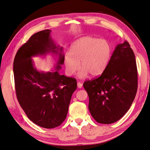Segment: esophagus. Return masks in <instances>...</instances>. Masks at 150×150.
<instances>
[{
    "label": "esophagus",
    "instance_id": "1",
    "mask_svg": "<svg viewBox=\"0 0 150 150\" xmlns=\"http://www.w3.org/2000/svg\"><path fill=\"white\" fill-rule=\"evenodd\" d=\"M77 85H78V87L79 88H81L82 87V86H83V85H82V83H80V82H78Z\"/></svg>",
    "mask_w": 150,
    "mask_h": 150
}]
</instances>
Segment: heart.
<instances>
[{
  "mask_svg": "<svg viewBox=\"0 0 150 150\" xmlns=\"http://www.w3.org/2000/svg\"><path fill=\"white\" fill-rule=\"evenodd\" d=\"M111 55V47L108 41L94 37H84L72 45L71 53L65 54L66 71L69 75H72L81 65L79 78H84L88 74L99 76L108 67Z\"/></svg>",
  "mask_w": 150,
  "mask_h": 150,
  "instance_id": "1",
  "label": "heart"
}]
</instances>
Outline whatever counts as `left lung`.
I'll return each mask as SVG.
<instances>
[{
	"mask_svg": "<svg viewBox=\"0 0 150 150\" xmlns=\"http://www.w3.org/2000/svg\"><path fill=\"white\" fill-rule=\"evenodd\" d=\"M137 87L135 56L126 41L116 47L108 67L98 78L84 82L92 117L103 124L120 120L132 104Z\"/></svg>",
	"mask_w": 150,
	"mask_h": 150,
	"instance_id": "left-lung-1",
	"label": "left lung"
}]
</instances>
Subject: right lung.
Returning a JSON list of instances; mask_svg holds the SVG:
<instances>
[{
    "label": "right lung",
    "mask_w": 150,
    "mask_h": 150,
    "mask_svg": "<svg viewBox=\"0 0 150 150\" xmlns=\"http://www.w3.org/2000/svg\"><path fill=\"white\" fill-rule=\"evenodd\" d=\"M50 32L45 30L32 35L18 50L13 62L15 91L21 107L30 120L47 129L59 126L65 120L77 88L75 78L59 73L65 56L63 48L52 39ZM50 52L59 56L56 71H38L32 57Z\"/></svg>",
    "instance_id": "right-lung-1"
}]
</instances>
